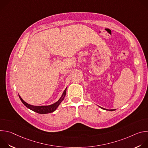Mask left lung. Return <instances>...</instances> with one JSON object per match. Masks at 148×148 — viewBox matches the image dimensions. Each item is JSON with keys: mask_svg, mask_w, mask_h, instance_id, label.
<instances>
[{"mask_svg": "<svg viewBox=\"0 0 148 148\" xmlns=\"http://www.w3.org/2000/svg\"><path fill=\"white\" fill-rule=\"evenodd\" d=\"M101 108H102V109H103V110H107V111H115L116 110V109H112V110H108V109H105V108H102V107H99Z\"/></svg>", "mask_w": 148, "mask_h": 148, "instance_id": "obj_1", "label": "left lung"}]
</instances>
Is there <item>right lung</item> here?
<instances>
[{"label": "right lung", "mask_w": 148, "mask_h": 148, "mask_svg": "<svg viewBox=\"0 0 148 148\" xmlns=\"http://www.w3.org/2000/svg\"><path fill=\"white\" fill-rule=\"evenodd\" d=\"M67 88L65 89L64 92H62V94L61 95V97L60 98V99L57 102H56L55 103H54L53 104L49 105H43V106H35V105H32L29 104L27 102H26L22 98H21V97L19 95H18V97H19L21 101H22V103L29 109L33 111L34 112H36L38 113V114H49V113L53 112L57 110V108L59 106V105L60 104V103L63 100H64V98L66 97Z\"/></svg>", "instance_id": "add662e5"}]
</instances>
